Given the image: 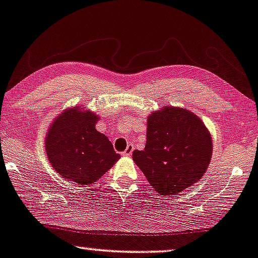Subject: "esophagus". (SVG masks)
I'll return each instance as SVG.
<instances>
[{"label":"esophagus","instance_id":"esophagus-1","mask_svg":"<svg viewBox=\"0 0 258 258\" xmlns=\"http://www.w3.org/2000/svg\"><path fill=\"white\" fill-rule=\"evenodd\" d=\"M132 152H133V145H131V144H130V145H127L126 150L122 152V156L130 157L132 154Z\"/></svg>","mask_w":258,"mask_h":258}]
</instances>
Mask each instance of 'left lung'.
<instances>
[{
  "mask_svg": "<svg viewBox=\"0 0 258 258\" xmlns=\"http://www.w3.org/2000/svg\"><path fill=\"white\" fill-rule=\"evenodd\" d=\"M144 151L133 160L161 196L178 195L204 176L212 154L211 136L194 113L165 107L147 120Z\"/></svg>",
  "mask_w": 258,
  "mask_h": 258,
  "instance_id": "1",
  "label": "left lung"
}]
</instances>
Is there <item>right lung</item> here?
<instances>
[{"instance_id":"right-lung-1","label":"right lung","mask_w":258,"mask_h":258,"mask_svg":"<svg viewBox=\"0 0 258 258\" xmlns=\"http://www.w3.org/2000/svg\"><path fill=\"white\" fill-rule=\"evenodd\" d=\"M98 119L89 111L66 109L48 130L49 163L60 176L78 185L100 179L120 158L107 137L95 128Z\"/></svg>"}]
</instances>
